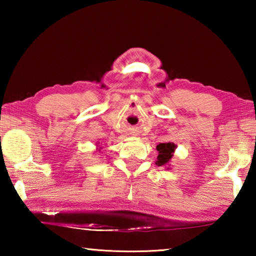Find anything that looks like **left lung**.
Wrapping results in <instances>:
<instances>
[{
    "instance_id": "1",
    "label": "left lung",
    "mask_w": 256,
    "mask_h": 256,
    "mask_svg": "<svg viewBox=\"0 0 256 256\" xmlns=\"http://www.w3.org/2000/svg\"><path fill=\"white\" fill-rule=\"evenodd\" d=\"M176 149L175 144L172 142H167V144H159L157 146V151H158V157L156 160V164L158 166H166V164H170V159L174 156ZM170 170V168H167Z\"/></svg>"
}]
</instances>
